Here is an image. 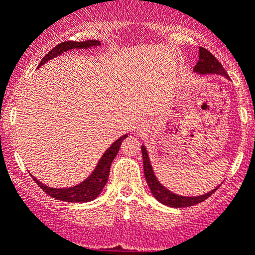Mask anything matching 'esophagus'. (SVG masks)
Masks as SVG:
<instances>
[{"label":"esophagus","instance_id":"esophagus-1","mask_svg":"<svg viewBox=\"0 0 255 255\" xmlns=\"http://www.w3.org/2000/svg\"><path fill=\"white\" fill-rule=\"evenodd\" d=\"M149 127H150V123H149V121H147V120H140V121L136 123L135 132L136 133H142V132H145V130H146Z\"/></svg>","mask_w":255,"mask_h":255}]
</instances>
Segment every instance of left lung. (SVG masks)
<instances>
[{
    "mask_svg": "<svg viewBox=\"0 0 255 255\" xmlns=\"http://www.w3.org/2000/svg\"><path fill=\"white\" fill-rule=\"evenodd\" d=\"M194 71L198 75H220V76L229 78L228 74H226L225 69L223 68L222 64L218 61V59H215V57L211 52H208L206 48H202V47L200 48L198 61L194 68ZM141 152L142 162H144V174L145 179H146V183L150 187L151 194H152L153 197H155L158 202H161L162 205L174 207V208H183V207L195 206L197 205V203H201L205 200H207V198L219 187L217 186L215 189L207 192V194L200 196H181L174 194V192H172L170 190L167 189L166 186L162 185L158 181V179L156 178L155 172H153L152 166H151L149 153H147L145 145H141Z\"/></svg>",
    "mask_w": 255,
    "mask_h": 255,
    "instance_id": "left-lung-1",
    "label": "left lung"
}]
</instances>
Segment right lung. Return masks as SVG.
<instances>
[{
  "mask_svg": "<svg viewBox=\"0 0 255 255\" xmlns=\"http://www.w3.org/2000/svg\"><path fill=\"white\" fill-rule=\"evenodd\" d=\"M100 41L97 40H88L83 42H75V41H66L61 42V43L55 46L54 48L50 49L48 54H46L43 57V59L41 60L38 68H41L43 64H46L47 61L50 59H54L58 55H61L64 52H68L71 49H88L92 47L100 46ZM128 136V134H123L122 136H120L116 141L113 142V145H110L108 150L103 153L102 158L98 162L96 169L92 172V174L89 175L86 180H83L82 183L77 184V185L72 187H65V189H57V187H49L44 184H42L40 180H37L33 175H31L33 180L37 183V185L46 192L47 195H49L50 197L57 198L59 201H65V202H89V201L96 200L98 196L100 195V192L104 189L105 184L108 183L109 173H110V167L113 163L114 158L116 157L117 152H119L120 147H121L122 141L125 140Z\"/></svg>",
  "mask_w": 255,
  "mask_h": 255,
  "instance_id": "right-lung-1",
  "label": "right lung"
}]
</instances>
